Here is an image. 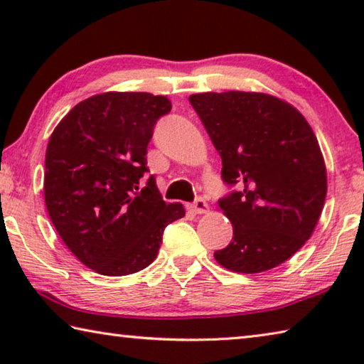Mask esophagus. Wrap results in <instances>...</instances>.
<instances>
[{"label":"esophagus","mask_w":364,"mask_h":364,"mask_svg":"<svg viewBox=\"0 0 364 364\" xmlns=\"http://www.w3.org/2000/svg\"><path fill=\"white\" fill-rule=\"evenodd\" d=\"M189 210L193 213H197V215H204V213L208 212V204L204 199H202V197H199V199H197L194 204L189 205Z\"/></svg>","instance_id":"34e87169"}]
</instances>
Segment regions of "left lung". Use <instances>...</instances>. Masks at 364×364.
<instances>
[{
    "label": "left lung",
    "instance_id": "left-lung-1",
    "mask_svg": "<svg viewBox=\"0 0 364 364\" xmlns=\"http://www.w3.org/2000/svg\"><path fill=\"white\" fill-rule=\"evenodd\" d=\"M189 102L220 154L223 180L239 186L220 200L232 241L215 260L245 274L279 267L311 237L328 193L310 123L292 104L257 91L197 93Z\"/></svg>",
    "mask_w": 364,
    "mask_h": 364
}]
</instances>
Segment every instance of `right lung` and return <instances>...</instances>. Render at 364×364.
<instances>
[{
	"label": "right lung",
	"mask_w": 364,
	"mask_h": 364,
	"mask_svg": "<svg viewBox=\"0 0 364 364\" xmlns=\"http://www.w3.org/2000/svg\"><path fill=\"white\" fill-rule=\"evenodd\" d=\"M167 96L107 91L78 102L54 128L45 160L46 208L60 239L85 267L127 276L156 260L165 226L184 217L165 204L147 171V144Z\"/></svg>",
	"instance_id": "obj_1"
}]
</instances>
